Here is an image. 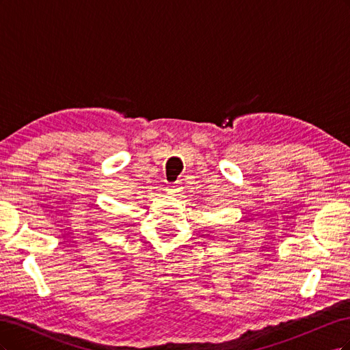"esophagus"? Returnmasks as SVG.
Segmentation results:
<instances>
[{"label": "esophagus", "instance_id": "1", "mask_svg": "<svg viewBox=\"0 0 350 350\" xmlns=\"http://www.w3.org/2000/svg\"><path fill=\"white\" fill-rule=\"evenodd\" d=\"M181 191V184H172V185H169L167 187V193H171V194H176V193H179Z\"/></svg>", "mask_w": 350, "mask_h": 350}]
</instances>
